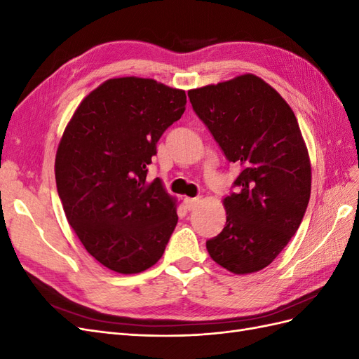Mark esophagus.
<instances>
[{
    "label": "esophagus",
    "mask_w": 359,
    "mask_h": 359,
    "mask_svg": "<svg viewBox=\"0 0 359 359\" xmlns=\"http://www.w3.org/2000/svg\"><path fill=\"white\" fill-rule=\"evenodd\" d=\"M199 203V198H187L186 199V206L189 210H194Z\"/></svg>",
    "instance_id": "1"
}]
</instances>
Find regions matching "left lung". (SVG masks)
I'll use <instances>...</instances> for the list:
<instances>
[{"mask_svg": "<svg viewBox=\"0 0 359 359\" xmlns=\"http://www.w3.org/2000/svg\"><path fill=\"white\" fill-rule=\"evenodd\" d=\"M187 94L227 160L243 168L238 191L223 199L226 224L206 250L233 274L257 273L287 245L309 205L311 165L297 116L252 73Z\"/></svg>", "mask_w": 359, "mask_h": 359, "instance_id": "1", "label": "left lung"}]
</instances>
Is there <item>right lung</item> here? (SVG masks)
<instances>
[{
    "mask_svg": "<svg viewBox=\"0 0 359 359\" xmlns=\"http://www.w3.org/2000/svg\"><path fill=\"white\" fill-rule=\"evenodd\" d=\"M186 91L154 79H107L78 106L60 139L55 180L67 222L97 262L137 274L158 262L178 223L177 199L147 180Z\"/></svg>",
    "mask_w": 359,
    "mask_h": 359,
    "instance_id": "obj_1",
    "label": "right lung"
}]
</instances>
